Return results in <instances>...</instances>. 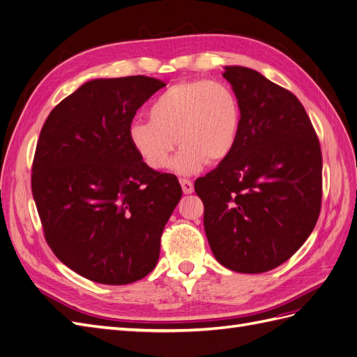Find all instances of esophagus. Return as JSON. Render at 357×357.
Wrapping results in <instances>:
<instances>
[{"instance_id": "34e87169", "label": "esophagus", "mask_w": 357, "mask_h": 357, "mask_svg": "<svg viewBox=\"0 0 357 357\" xmlns=\"http://www.w3.org/2000/svg\"><path fill=\"white\" fill-rule=\"evenodd\" d=\"M180 185H181V189H183V193H186V195H189V193L193 192V183L188 178H180Z\"/></svg>"}]
</instances>
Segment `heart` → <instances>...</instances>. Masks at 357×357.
I'll list each match as a JSON object with an SVG mask.
<instances>
[{
	"label": "heart",
	"mask_w": 357,
	"mask_h": 357,
	"mask_svg": "<svg viewBox=\"0 0 357 357\" xmlns=\"http://www.w3.org/2000/svg\"><path fill=\"white\" fill-rule=\"evenodd\" d=\"M149 121H135L128 139L144 164L156 171L172 162L178 174H197L205 165L228 159L238 143L241 105L231 86L207 79L172 84L152 101Z\"/></svg>",
	"instance_id": "obj_1"
}]
</instances>
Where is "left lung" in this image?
Wrapping results in <instances>:
<instances>
[{
    "label": "left lung",
    "mask_w": 357,
    "mask_h": 357,
    "mask_svg": "<svg viewBox=\"0 0 357 357\" xmlns=\"http://www.w3.org/2000/svg\"><path fill=\"white\" fill-rule=\"evenodd\" d=\"M241 105L238 143L195 181L218 262L259 274L284 264L314 229L321 205V150L296 96L261 73L225 67Z\"/></svg>",
    "instance_id": "left-lung-1"
}]
</instances>
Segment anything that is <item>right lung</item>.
Returning <instances> with one entry per match:
<instances>
[{
  "label": "right lung",
  "instance_id": "add662e5",
  "mask_svg": "<svg viewBox=\"0 0 357 357\" xmlns=\"http://www.w3.org/2000/svg\"><path fill=\"white\" fill-rule=\"evenodd\" d=\"M164 86L146 75L86 82L41 128L31 188L45 238L95 283L129 284L152 273L181 198L177 177L149 168L128 139L137 110Z\"/></svg>",
  "mask_w": 357,
  "mask_h": 357
}]
</instances>
